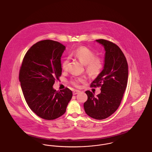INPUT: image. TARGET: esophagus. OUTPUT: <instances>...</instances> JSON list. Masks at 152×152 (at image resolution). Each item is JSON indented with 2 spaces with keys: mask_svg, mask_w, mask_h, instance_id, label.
<instances>
[{
  "mask_svg": "<svg viewBox=\"0 0 152 152\" xmlns=\"http://www.w3.org/2000/svg\"><path fill=\"white\" fill-rule=\"evenodd\" d=\"M80 92V91H79V90H75V91H74L73 92V95H75V94H78Z\"/></svg>",
  "mask_w": 152,
  "mask_h": 152,
  "instance_id": "1",
  "label": "esophagus"
}]
</instances>
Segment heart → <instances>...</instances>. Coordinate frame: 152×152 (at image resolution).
Wrapping results in <instances>:
<instances>
[{
    "instance_id": "obj_1",
    "label": "heart",
    "mask_w": 152,
    "mask_h": 152,
    "mask_svg": "<svg viewBox=\"0 0 152 152\" xmlns=\"http://www.w3.org/2000/svg\"><path fill=\"white\" fill-rule=\"evenodd\" d=\"M73 56L77 58L80 62L85 65L87 74L91 77H96L101 73L104 68V62L101 58L95 57L94 52L86 47H80L73 51ZM69 64L68 58H65L62 63V68L67 69ZM82 78H77L73 81V84L78 86Z\"/></svg>"
}]
</instances>
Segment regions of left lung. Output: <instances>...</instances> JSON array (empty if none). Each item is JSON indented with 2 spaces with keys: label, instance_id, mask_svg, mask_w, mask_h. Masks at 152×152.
<instances>
[{
  "label": "left lung",
  "instance_id": "1",
  "mask_svg": "<svg viewBox=\"0 0 152 152\" xmlns=\"http://www.w3.org/2000/svg\"><path fill=\"white\" fill-rule=\"evenodd\" d=\"M96 41L104 48V64L91 87H101V93L95 96L94 93L87 91L88 100L84 108L91 117L103 120L115 112L120 105L127 86L128 65L123 52L116 44L104 39Z\"/></svg>",
  "mask_w": 152,
  "mask_h": 152
}]
</instances>
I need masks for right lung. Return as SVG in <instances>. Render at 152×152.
I'll return each instance as SVG.
<instances>
[{"label":"right lung","instance_id":"right-lung-1","mask_svg":"<svg viewBox=\"0 0 152 152\" xmlns=\"http://www.w3.org/2000/svg\"><path fill=\"white\" fill-rule=\"evenodd\" d=\"M65 50L58 42L40 41L29 48L22 62L19 78L24 97L30 109L45 120L64 115L72 97L68 88L60 92L53 88L61 75V57Z\"/></svg>","mask_w":152,"mask_h":152}]
</instances>
